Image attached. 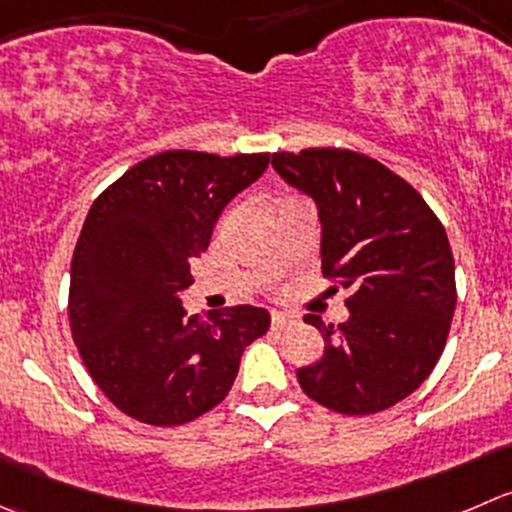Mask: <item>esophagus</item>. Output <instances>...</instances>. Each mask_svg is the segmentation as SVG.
Returning <instances> with one entry per match:
<instances>
[{
    "instance_id": "obj_1",
    "label": "esophagus",
    "mask_w": 512,
    "mask_h": 512,
    "mask_svg": "<svg viewBox=\"0 0 512 512\" xmlns=\"http://www.w3.org/2000/svg\"><path fill=\"white\" fill-rule=\"evenodd\" d=\"M270 322L275 330H282V327H287V325H295V317L287 315V312H272Z\"/></svg>"
}]
</instances>
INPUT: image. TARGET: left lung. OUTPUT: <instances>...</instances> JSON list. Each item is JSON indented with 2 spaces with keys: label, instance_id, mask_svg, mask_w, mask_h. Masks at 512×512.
<instances>
[{
  "label": "left lung",
  "instance_id": "8db88e82",
  "mask_svg": "<svg viewBox=\"0 0 512 512\" xmlns=\"http://www.w3.org/2000/svg\"><path fill=\"white\" fill-rule=\"evenodd\" d=\"M272 167L317 202L322 275L350 290L345 322L305 317L325 352L297 370L300 388L340 415L393 408L423 385L448 342L458 292L443 222L410 182L360 152H275Z\"/></svg>",
  "mask_w": 512,
  "mask_h": 512
}]
</instances>
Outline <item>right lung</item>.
Masks as SVG:
<instances>
[{"mask_svg": "<svg viewBox=\"0 0 512 512\" xmlns=\"http://www.w3.org/2000/svg\"><path fill=\"white\" fill-rule=\"evenodd\" d=\"M270 152L167 150L137 162L92 202L69 275V327L94 385L124 415L175 428L230 393L240 357L270 327L262 307L187 317L190 260Z\"/></svg>", "mask_w": 512, "mask_h": 512, "instance_id": "add662e5", "label": "right lung"}]
</instances>
